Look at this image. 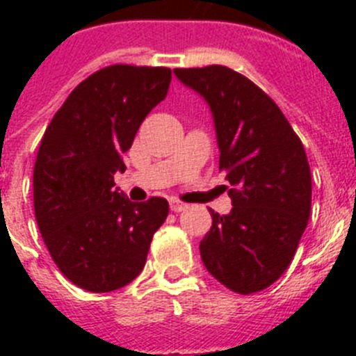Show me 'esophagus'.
<instances>
[{
	"instance_id": "1",
	"label": "esophagus",
	"mask_w": 356,
	"mask_h": 356,
	"mask_svg": "<svg viewBox=\"0 0 356 356\" xmlns=\"http://www.w3.org/2000/svg\"><path fill=\"white\" fill-rule=\"evenodd\" d=\"M169 205H171L172 212H181V210H185L188 207L187 203H181V201H178V200H171L169 201Z\"/></svg>"
}]
</instances>
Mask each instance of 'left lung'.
Listing matches in <instances>:
<instances>
[{"label":"left lung","mask_w":356,"mask_h":356,"mask_svg":"<svg viewBox=\"0 0 356 356\" xmlns=\"http://www.w3.org/2000/svg\"><path fill=\"white\" fill-rule=\"evenodd\" d=\"M175 74L209 103L219 169L232 187V212L210 210L201 260L229 291H264L292 262L310 217L312 176L303 144L278 105L241 72L207 65Z\"/></svg>","instance_id":"8db88e82"}]
</instances>
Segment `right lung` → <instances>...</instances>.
<instances>
[{"instance_id":"1","label":"right lung","mask_w":356,"mask_h":356,"mask_svg":"<svg viewBox=\"0 0 356 356\" xmlns=\"http://www.w3.org/2000/svg\"><path fill=\"white\" fill-rule=\"evenodd\" d=\"M169 83L168 67H103L44 131L33 168L37 225L56 267L85 291H118L137 278L168 217L163 197L134 203L114 188V175L124 172L122 153Z\"/></svg>"}]
</instances>
